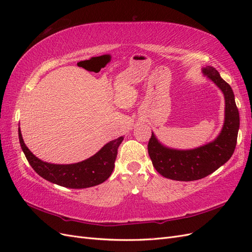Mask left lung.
Wrapping results in <instances>:
<instances>
[{"instance_id":"obj_1","label":"left lung","mask_w":252,"mask_h":252,"mask_svg":"<svg viewBox=\"0 0 252 252\" xmlns=\"http://www.w3.org/2000/svg\"><path fill=\"white\" fill-rule=\"evenodd\" d=\"M204 75L222 90L225 97L224 125L217 139L194 149L179 150L166 147L151 133L148 154L156 170L174 181H195L207 177L224 165L233 155L240 128V114L233 91L219 71L211 66L202 69Z\"/></svg>"}]
</instances>
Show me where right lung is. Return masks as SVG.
<instances>
[{
    "label": "right lung",
    "instance_id": "right-lung-1",
    "mask_svg": "<svg viewBox=\"0 0 252 252\" xmlns=\"http://www.w3.org/2000/svg\"><path fill=\"white\" fill-rule=\"evenodd\" d=\"M19 140L23 152L33 170L53 184L67 188L81 189L96 186L107 180L114 168L118 148L123 136L110 141L89 158L75 164L60 165L43 162L30 151L23 140L19 127Z\"/></svg>",
    "mask_w": 252,
    "mask_h": 252
}]
</instances>
